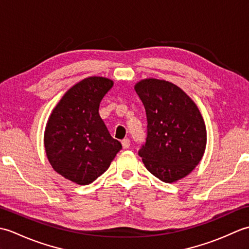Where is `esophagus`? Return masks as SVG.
<instances>
[{
    "instance_id": "obj_1",
    "label": "esophagus",
    "mask_w": 249,
    "mask_h": 249,
    "mask_svg": "<svg viewBox=\"0 0 249 249\" xmlns=\"http://www.w3.org/2000/svg\"><path fill=\"white\" fill-rule=\"evenodd\" d=\"M122 146H123V149H128V147L130 146V141L129 139H123L122 140Z\"/></svg>"
}]
</instances>
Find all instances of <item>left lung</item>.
Returning a JSON list of instances; mask_svg holds the SVG:
<instances>
[{
	"mask_svg": "<svg viewBox=\"0 0 249 249\" xmlns=\"http://www.w3.org/2000/svg\"><path fill=\"white\" fill-rule=\"evenodd\" d=\"M146 113V139L138 154L145 168L165 183L192 172L206 146V128L193 99L176 84L143 79L135 86Z\"/></svg>",
	"mask_w": 249,
	"mask_h": 249,
	"instance_id": "obj_1",
	"label": "left lung"
}]
</instances>
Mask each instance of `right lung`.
Here are the masks:
<instances>
[{
    "mask_svg": "<svg viewBox=\"0 0 249 249\" xmlns=\"http://www.w3.org/2000/svg\"><path fill=\"white\" fill-rule=\"evenodd\" d=\"M113 81L89 77L71 87L47 122L44 143L52 168L70 181L88 185L107 170L122 149L99 116V104Z\"/></svg>",
    "mask_w": 249,
    "mask_h": 249,
    "instance_id": "add662e5",
    "label": "right lung"
}]
</instances>
